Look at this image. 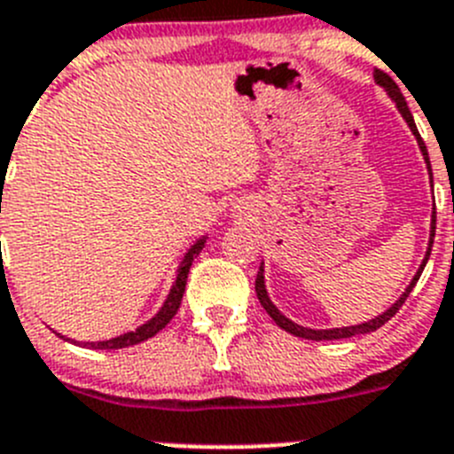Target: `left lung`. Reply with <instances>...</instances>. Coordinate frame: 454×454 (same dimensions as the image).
I'll return each instance as SVG.
<instances>
[{
	"label": "left lung",
	"mask_w": 454,
	"mask_h": 454,
	"mask_svg": "<svg viewBox=\"0 0 454 454\" xmlns=\"http://www.w3.org/2000/svg\"><path fill=\"white\" fill-rule=\"evenodd\" d=\"M375 83L380 85V88L387 90V95L391 97V101L395 104V108H398V113L403 115V120L407 121V126H410V130L414 133L416 142H419V149L420 153H423V160H426L427 165V174H430V183H432V167H430V158H427V149H426V142L420 140L419 136V129H416L414 124V117H411L410 108H407V101L405 97L400 95V88L394 83V79H391L389 74H385V72H380V69H375L373 74ZM434 231H436V212L434 207H432V222H430V242H427V251H426V257H423V262H420L419 271L414 273V278H411V283L407 285V289L403 294H400V298L395 301L394 305H391L389 309H385L382 314H378L375 318H369V321H364V324H357V325H344V328H325V330H317V328H305V325H298L294 324L292 318L285 317L280 309L276 308V305L271 303V298H269L267 294V285H264V267H260V271H257V278H255V292H257V298H260V303H262V308L267 309L269 317L276 321V325H280V328L285 330V333L294 334V337H303V339H312V341H333V339H348V337H355V334H366V333H375L378 328H382V325L389 321L391 317H394L395 312H398L400 308H403V303L407 301V296H410V292L414 289V285L419 283L420 273H423V269H426L427 260H430V253H432V244H434Z\"/></svg>",
	"instance_id": "1"
}]
</instances>
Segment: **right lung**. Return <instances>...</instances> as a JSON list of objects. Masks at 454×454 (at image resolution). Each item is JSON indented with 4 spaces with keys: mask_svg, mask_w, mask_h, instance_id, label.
<instances>
[{
    "mask_svg": "<svg viewBox=\"0 0 454 454\" xmlns=\"http://www.w3.org/2000/svg\"><path fill=\"white\" fill-rule=\"evenodd\" d=\"M206 239H207V235L199 237L197 242L187 248V253L183 255L181 264H178L176 278H174V283H171V289H169V294H167L165 303L160 305V309H158V312L153 314L149 321H145L142 325H137L136 330H129V333L120 334V337L106 339V341H74V339L65 337V334H60V333H56V334L63 339H67V341H74V344L85 346V348L90 346V348H95V350L126 348V346H136V344H140V341H145V339L158 334L167 324H169L171 318H174V314L178 312V308H181L183 294H185V285H187V273H190V267H192V262H194V257H197L199 253L203 251V247H206Z\"/></svg>",
    "mask_w": 454,
    "mask_h": 454,
    "instance_id": "obj_1",
    "label": "right lung"
}]
</instances>
